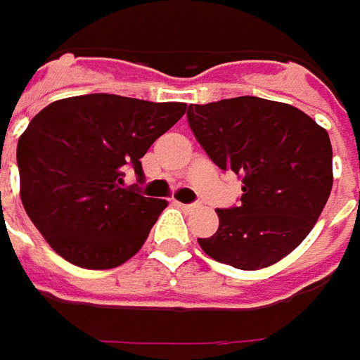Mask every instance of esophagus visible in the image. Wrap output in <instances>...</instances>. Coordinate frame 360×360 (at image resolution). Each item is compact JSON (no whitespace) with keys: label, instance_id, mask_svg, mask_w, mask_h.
<instances>
[{"label":"esophagus","instance_id":"1","mask_svg":"<svg viewBox=\"0 0 360 360\" xmlns=\"http://www.w3.org/2000/svg\"><path fill=\"white\" fill-rule=\"evenodd\" d=\"M177 205H179L181 209H183V211H193V209H195V205H187V203H179V201H177Z\"/></svg>","mask_w":360,"mask_h":360}]
</instances>
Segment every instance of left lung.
Wrapping results in <instances>:
<instances>
[{
    "label": "left lung",
    "instance_id": "obj_1",
    "mask_svg": "<svg viewBox=\"0 0 360 360\" xmlns=\"http://www.w3.org/2000/svg\"><path fill=\"white\" fill-rule=\"evenodd\" d=\"M189 127L217 167L243 181L239 207L217 209L219 229L197 239L219 263L257 271L297 249L333 189L328 133L301 109L261 97L189 105Z\"/></svg>",
    "mask_w": 360,
    "mask_h": 360
}]
</instances>
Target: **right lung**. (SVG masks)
<instances>
[{
    "label": "right lung",
    "mask_w": 360,
    "mask_h": 360,
    "mask_svg": "<svg viewBox=\"0 0 360 360\" xmlns=\"http://www.w3.org/2000/svg\"><path fill=\"white\" fill-rule=\"evenodd\" d=\"M185 103L111 94L59 99L41 109L18 143L19 195L49 247L83 269H113L147 241L165 199L123 187L127 165L141 177L147 149L179 121Z\"/></svg>",
    "instance_id": "add662e5"
}]
</instances>
